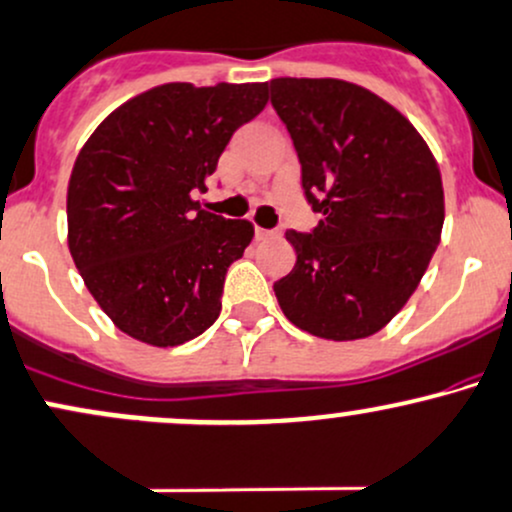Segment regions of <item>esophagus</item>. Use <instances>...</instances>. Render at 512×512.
I'll use <instances>...</instances> for the list:
<instances>
[{"label": "esophagus", "instance_id": "1", "mask_svg": "<svg viewBox=\"0 0 512 512\" xmlns=\"http://www.w3.org/2000/svg\"><path fill=\"white\" fill-rule=\"evenodd\" d=\"M277 230H265V228H260V226H257L255 228V238L257 240H269V238H277Z\"/></svg>", "mask_w": 512, "mask_h": 512}]
</instances>
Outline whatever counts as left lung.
<instances>
[{"label":"left lung","instance_id":"obj_1","mask_svg":"<svg viewBox=\"0 0 512 512\" xmlns=\"http://www.w3.org/2000/svg\"><path fill=\"white\" fill-rule=\"evenodd\" d=\"M269 92L320 213L313 233H286L296 265L274 294L316 338H369L406 306L440 245V167L413 123L359 84L279 77Z\"/></svg>","mask_w":512,"mask_h":512}]
</instances>
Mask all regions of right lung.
Listing matches in <instances>:
<instances>
[{
	"mask_svg": "<svg viewBox=\"0 0 512 512\" xmlns=\"http://www.w3.org/2000/svg\"><path fill=\"white\" fill-rule=\"evenodd\" d=\"M267 82H167L128 99L89 136L67 184V247L119 330L174 347L211 328L250 221L201 211L230 136L267 104Z\"/></svg>",
	"mask_w": 512,
	"mask_h": 512,
	"instance_id": "1",
	"label": "right lung"
}]
</instances>
